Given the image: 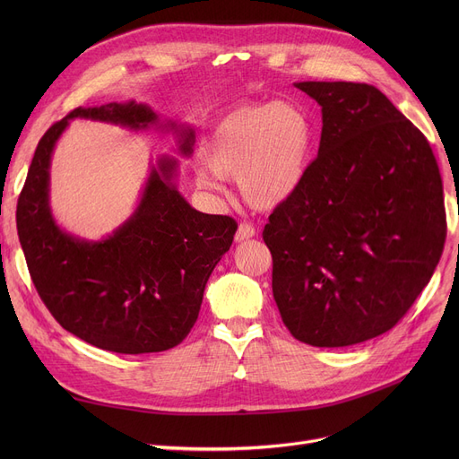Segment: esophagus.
I'll return each mask as SVG.
<instances>
[{"label":"esophagus","instance_id":"obj_1","mask_svg":"<svg viewBox=\"0 0 459 459\" xmlns=\"http://www.w3.org/2000/svg\"><path fill=\"white\" fill-rule=\"evenodd\" d=\"M255 234H256L255 227H253L251 223H246V221H244V223L238 225V230H236L234 239L239 244V242H246V239H251Z\"/></svg>","mask_w":459,"mask_h":459}]
</instances>
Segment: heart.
Segmentation results:
<instances>
[{"label": "heart", "instance_id": "b5f03b06", "mask_svg": "<svg viewBox=\"0 0 459 459\" xmlns=\"http://www.w3.org/2000/svg\"><path fill=\"white\" fill-rule=\"evenodd\" d=\"M315 126L292 100L244 104L223 115L203 147L208 171L199 186L217 189L220 178L238 180L247 204L275 210L298 195L315 158Z\"/></svg>", "mask_w": 459, "mask_h": 459}]
</instances>
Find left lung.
Segmentation results:
<instances>
[{"mask_svg": "<svg viewBox=\"0 0 459 459\" xmlns=\"http://www.w3.org/2000/svg\"><path fill=\"white\" fill-rule=\"evenodd\" d=\"M296 87L322 108L320 149L262 238L288 331L342 348L393 329L429 282L446 238L443 182L428 139L374 85Z\"/></svg>", "mask_w": 459, "mask_h": 459, "instance_id": "left-lung-1", "label": "left lung"}]
</instances>
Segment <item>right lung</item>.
I'll use <instances>...</instances> for the list:
<instances>
[{"mask_svg":"<svg viewBox=\"0 0 459 459\" xmlns=\"http://www.w3.org/2000/svg\"><path fill=\"white\" fill-rule=\"evenodd\" d=\"M72 118L173 132L184 156L193 151L195 132L134 100L78 108L39 141L16 208L33 284L68 333L115 353L171 350L195 325L204 286L230 249L238 223L191 208L175 184L178 161L161 156L135 212L113 234L91 242L65 232L50 208V163Z\"/></svg>","mask_w":459,"mask_h":459,"instance_id":"obj_1","label":"right lung"}]
</instances>
